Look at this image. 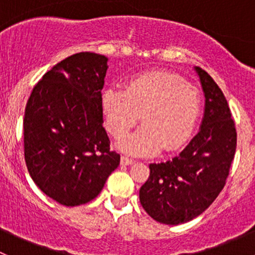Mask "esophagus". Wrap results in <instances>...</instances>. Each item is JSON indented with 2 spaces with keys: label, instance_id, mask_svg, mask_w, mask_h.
<instances>
[{
  "label": "esophagus",
  "instance_id": "obj_1",
  "mask_svg": "<svg viewBox=\"0 0 255 255\" xmlns=\"http://www.w3.org/2000/svg\"><path fill=\"white\" fill-rule=\"evenodd\" d=\"M133 163H134V160L127 158V156H122V158H121V164H122V165H132Z\"/></svg>",
  "mask_w": 255,
  "mask_h": 255
}]
</instances>
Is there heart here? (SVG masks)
Returning a JSON list of instances; mask_svg holds the SVG:
<instances>
[{
	"label": "heart",
	"mask_w": 255,
	"mask_h": 255,
	"mask_svg": "<svg viewBox=\"0 0 255 255\" xmlns=\"http://www.w3.org/2000/svg\"><path fill=\"white\" fill-rule=\"evenodd\" d=\"M201 95L173 73H144L130 80L125 90L107 87L101 96L106 127L120 138L137 123L143 127L122 138L117 146L135 156L159 150H176L191 137L201 115Z\"/></svg>",
	"instance_id": "b5f03b06"
}]
</instances>
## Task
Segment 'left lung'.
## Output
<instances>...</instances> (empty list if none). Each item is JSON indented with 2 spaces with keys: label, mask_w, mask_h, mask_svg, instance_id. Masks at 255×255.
Returning <instances> with one entry per match:
<instances>
[{
  "label": "left lung",
  "mask_w": 255,
  "mask_h": 255,
  "mask_svg": "<svg viewBox=\"0 0 255 255\" xmlns=\"http://www.w3.org/2000/svg\"><path fill=\"white\" fill-rule=\"evenodd\" d=\"M205 96L200 130L170 160L150 164L139 190L145 212L164 225H181L210 207L226 184L237 132L225 95L205 70L195 66Z\"/></svg>",
  "instance_id": "1"
}]
</instances>
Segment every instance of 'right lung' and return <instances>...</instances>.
<instances>
[{
	"mask_svg": "<svg viewBox=\"0 0 255 255\" xmlns=\"http://www.w3.org/2000/svg\"><path fill=\"white\" fill-rule=\"evenodd\" d=\"M109 58L78 53L44 74L23 120L24 159L34 184L50 199L79 206L101 192L121 156L110 150L101 90Z\"/></svg>",
	"mask_w": 255,
	"mask_h": 255,
	"instance_id": "1",
	"label": "right lung"
}]
</instances>
